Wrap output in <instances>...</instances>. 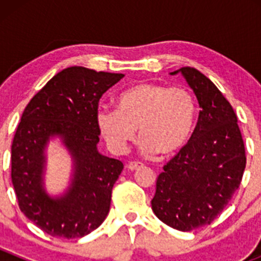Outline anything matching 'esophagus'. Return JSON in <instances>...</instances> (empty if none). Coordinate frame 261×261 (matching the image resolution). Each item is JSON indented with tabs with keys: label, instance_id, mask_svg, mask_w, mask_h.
<instances>
[{
	"label": "esophagus",
	"instance_id": "obj_1",
	"mask_svg": "<svg viewBox=\"0 0 261 261\" xmlns=\"http://www.w3.org/2000/svg\"><path fill=\"white\" fill-rule=\"evenodd\" d=\"M126 168H127L128 170H131V172H134V170H139L140 168H143V164L138 162H130L127 165H126Z\"/></svg>",
	"mask_w": 261,
	"mask_h": 261
}]
</instances>
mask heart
Instances as JSON below:
<instances>
[{
	"mask_svg": "<svg viewBox=\"0 0 261 261\" xmlns=\"http://www.w3.org/2000/svg\"><path fill=\"white\" fill-rule=\"evenodd\" d=\"M196 102L184 87L139 83L117 97V110L102 109L97 123L110 145L123 150L139 128L141 150L162 156L177 154L191 140Z\"/></svg>",
	"mask_w": 261,
	"mask_h": 261,
	"instance_id": "1",
	"label": "heart"
}]
</instances>
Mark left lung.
<instances>
[{"mask_svg": "<svg viewBox=\"0 0 261 261\" xmlns=\"http://www.w3.org/2000/svg\"><path fill=\"white\" fill-rule=\"evenodd\" d=\"M181 73L198 99L199 117L186 146L164 165L151 199L155 216L179 231L210 225L240 186L246 165L238 117L220 89L199 70Z\"/></svg>", "mask_w": 261, "mask_h": 261, "instance_id": "left-lung-1", "label": "left lung"}]
</instances>
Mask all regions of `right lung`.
Returning a JSON list of instances; mask_svg holds the SVG:
<instances>
[{
    "mask_svg": "<svg viewBox=\"0 0 261 261\" xmlns=\"http://www.w3.org/2000/svg\"><path fill=\"white\" fill-rule=\"evenodd\" d=\"M125 77L84 67L63 69L31 98L11 146V179L21 212L50 236L83 238L109 215L120 160L97 149L102 94ZM59 137L73 160L72 179L62 196L43 187L48 141Z\"/></svg>",
    "mask_w": 261,
    "mask_h": 261,
    "instance_id": "right-lung-1",
    "label": "right lung"
}]
</instances>
